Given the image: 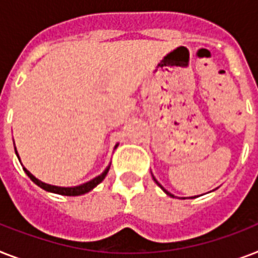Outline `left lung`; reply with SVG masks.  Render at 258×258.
Masks as SVG:
<instances>
[{"label": "left lung", "instance_id": "1", "mask_svg": "<svg viewBox=\"0 0 258 258\" xmlns=\"http://www.w3.org/2000/svg\"><path fill=\"white\" fill-rule=\"evenodd\" d=\"M153 178H154V176H153ZM154 180H155V182H157V184H158V186H159V187H161V188H162V190H163V191H165V192H166V194H167V196H170V197H174V196H172V194H171V192H169V191H167V190H165V188L162 187V184H161V183H159V182H158V180H157V179H155V178H154ZM191 198H196V197H191Z\"/></svg>", "mask_w": 258, "mask_h": 258}]
</instances>
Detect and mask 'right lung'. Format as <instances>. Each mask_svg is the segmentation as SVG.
Masks as SVG:
<instances>
[{"instance_id": "obj_1", "label": "right lung", "mask_w": 258, "mask_h": 258, "mask_svg": "<svg viewBox=\"0 0 258 258\" xmlns=\"http://www.w3.org/2000/svg\"><path fill=\"white\" fill-rule=\"evenodd\" d=\"M115 149H116V146H115ZM16 154H17V151H16ZM17 157H18V154H17ZM18 159H20V157H18ZM24 170H25V172L28 174V176H29L30 179L33 180L34 183L37 184V186H40L41 188H44V190H46V191L54 192V194H61V196L76 197V196H82V194H86V192L91 191L93 187H96L97 184L100 183L101 180L105 178V175H107V172H108V170H109V166L104 170V171L101 172L99 176L93 178L92 180H89V182H87V183H83V184H80V186H75V187H60V186H53V184L44 183V182H41L40 179H37V178H36L33 174H30V172L28 171L25 167H24Z\"/></svg>"}]
</instances>
